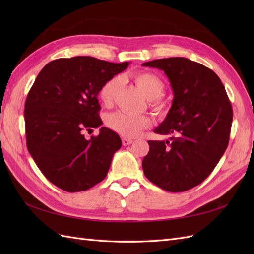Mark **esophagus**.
I'll return each instance as SVG.
<instances>
[{
  "label": "esophagus",
  "instance_id": "1",
  "mask_svg": "<svg viewBox=\"0 0 254 254\" xmlns=\"http://www.w3.org/2000/svg\"><path fill=\"white\" fill-rule=\"evenodd\" d=\"M122 143L124 146H127V145H130L132 143V140L131 139H127V137H123L122 139Z\"/></svg>",
  "mask_w": 254,
  "mask_h": 254
}]
</instances>
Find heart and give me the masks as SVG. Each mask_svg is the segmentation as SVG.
I'll use <instances>...</instances> for the list:
<instances>
[{
    "label": "heart",
    "instance_id": "1",
    "mask_svg": "<svg viewBox=\"0 0 254 254\" xmlns=\"http://www.w3.org/2000/svg\"><path fill=\"white\" fill-rule=\"evenodd\" d=\"M133 79L143 94L149 99L151 109L157 114H162L165 110V103L161 101L160 96L164 91L163 81L150 72L137 73L134 75ZM120 84L121 78L117 76L107 80L101 87L98 97L104 105L110 106L112 104ZM106 123L113 131L127 137L139 135L144 129L149 128L151 125V121L147 115H129L123 112H115L108 115Z\"/></svg>",
    "mask_w": 254,
    "mask_h": 254
}]
</instances>
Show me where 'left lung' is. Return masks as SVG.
Returning a JSON list of instances; mask_svg holds the SVG:
<instances>
[{
  "label": "left lung",
  "instance_id": "8db88e82",
  "mask_svg": "<svg viewBox=\"0 0 254 254\" xmlns=\"http://www.w3.org/2000/svg\"><path fill=\"white\" fill-rule=\"evenodd\" d=\"M164 71L174 99L166 119L156 128L171 141H148L143 171L149 181L168 191H184L213 172L230 139L233 111L224 84L211 68L188 58L144 63Z\"/></svg>",
  "mask_w": 254,
  "mask_h": 254
}]
</instances>
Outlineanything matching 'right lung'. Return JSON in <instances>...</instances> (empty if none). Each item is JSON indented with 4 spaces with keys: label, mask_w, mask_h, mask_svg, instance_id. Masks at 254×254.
Wrapping results in <instances>:
<instances>
[{
    "label": "right lung",
    "mask_w": 254,
    "mask_h": 254,
    "mask_svg": "<svg viewBox=\"0 0 254 254\" xmlns=\"http://www.w3.org/2000/svg\"><path fill=\"white\" fill-rule=\"evenodd\" d=\"M90 56L59 58L45 65L30 88L24 109L27 149L45 178L70 193L82 191L105 179L118 133L103 124L97 95L103 84L128 66Z\"/></svg>",
    "instance_id": "add662e5"
}]
</instances>
